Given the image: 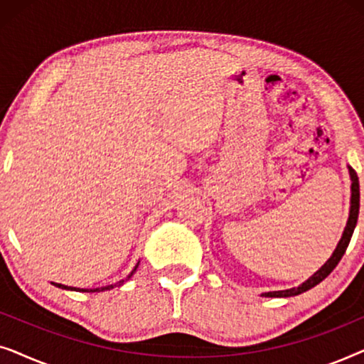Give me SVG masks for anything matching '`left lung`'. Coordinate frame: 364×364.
<instances>
[{
	"label": "left lung",
	"instance_id": "obj_1",
	"mask_svg": "<svg viewBox=\"0 0 364 364\" xmlns=\"http://www.w3.org/2000/svg\"><path fill=\"white\" fill-rule=\"evenodd\" d=\"M350 168V177H351V207H350V217H348L345 232H343L341 240L338 242V245L333 252V255L328 258V262L323 265L320 270L308 278L306 282H303L300 287L296 288H290V290H280V291H267L263 293V296H270V298H283V296H295L300 295V293L310 290V288L316 287L318 283L325 280V278L330 275V273L335 270V267L338 265V262L341 260V257L345 255L348 243L351 240L353 232H355L356 222H358V213H360V181H358V176L355 172V168Z\"/></svg>",
	"mask_w": 364,
	"mask_h": 364
}]
</instances>
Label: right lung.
Listing matches in <instances>:
<instances>
[{"mask_svg":"<svg viewBox=\"0 0 364 364\" xmlns=\"http://www.w3.org/2000/svg\"><path fill=\"white\" fill-rule=\"evenodd\" d=\"M137 267H139V263L136 267H134V270L129 273V277L126 278V280H129V278H131L132 275H134V272L137 270ZM126 280H121V282H117L116 285H107V287H101V288H76V287H66V285H61V283H53L54 287H58V288H63V290H74V291H84V293H99V291H104V290H111V288H114V287H121L124 282Z\"/></svg>","mask_w":364,"mask_h":364,"instance_id":"1","label":"right lung"}]
</instances>
